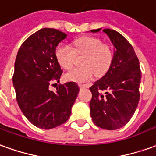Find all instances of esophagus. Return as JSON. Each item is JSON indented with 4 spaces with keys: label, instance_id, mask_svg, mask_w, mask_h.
Segmentation results:
<instances>
[{
    "label": "esophagus",
    "instance_id": "esophagus-1",
    "mask_svg": "<svg viewBox=\"0 0 156 156\" xmlns=\"http://www.w3.org/2000/svg\"><path fill=\"white\" fill-rule=\"evenodd\" d=\"M79 88H88V84H79Z\"/></svg>",
    "mask_w": 156,
    "mask_h": 156
}]
</instances>
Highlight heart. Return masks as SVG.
I'll list each match as a JSON object with an SVG mask.
<instances>
[{"mask_svg":"<svg viewBox=\"0 0 156 156\" xmlns=\"http://www.w3.org/2000/svg\"><path fill=\"white\" fill-rule=\"evenodd\" d=\"M76 52L86 54L83 59L84 67L73 68L65 74V79L78 83H85L108 71L113 61L111 49L103 45L100 39L94 37H82L73 42V49L68 45H58L55 50V58L58 64L64 69H69L74 64Z\"/></svg>","mask_w":156,"mask_h":156,"instance_id":"b5f03b06","label":"heart"}]
</instances>
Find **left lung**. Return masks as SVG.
Wrapping results in <instances>:
<instances>
[{
	"label": "left lung",
	"mask_w": 156,
	"mask_h": 156,
	"mask_svg": "<svg viewBox=\"0 0 156 156\" xmlns=\"http://www.w3.org/2000/svg\"><path fill=\"white\" fill-rule=\"evenodd\" d=\"M100 30H91V32ZM103 32L114 46L113 61L107 73L89 88L92 93L90 115L97 126L115 130L127 124L136 110L141 72L130 43L115 30L104 29Z\"/></svg>",
	"instance_id": "obj_1"
}]
</instances>
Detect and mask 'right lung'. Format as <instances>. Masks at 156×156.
<instances>
[{"mask_svg":"<svg viewBox=\"0 0 156 156\" xmlns=\"http://www.w3.org/2000/svg\"><path fill=\"white\" fill-rule=\"evenodd\" d=\"M66 37L58 30L42 28L22 43L16 55L12 78L16 101L26 118L40 129L67 122L79 92L74 82L59 85L56 92L49 89L62 73L55 50Z\"/></svg>","mask_w":156,"mask_h":156,"instance_id":"1","label":"right lung"}]
</instances>
